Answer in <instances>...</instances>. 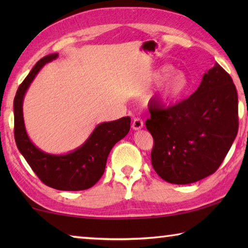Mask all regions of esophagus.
I'll use <instances>...</instances> for the list:
<instances>
[{
  "label": "esophagus",
  "instance_id": "obj_1",
  "mask_svg": "<svg viewBox=\"0 0 248 248\" xmlns=\"http://www.w3.org/2000/svg\"><path fill=\"white\" fill-rule=\"evenodd\" d=\"M143 128V120L141 118H134L132 123V129L133 130H140Z\"/></svg>",
  "mask_w": 248,
  "mask_h": 248
}]
</instances>
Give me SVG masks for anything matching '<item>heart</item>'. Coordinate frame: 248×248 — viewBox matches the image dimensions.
<instances>
[{"label": "heart", "instance_id": "heart-1", "mask_svg": "<svg viewBox=\"0 0 248 248\" xmlns=\"http://www.w3.org/2000/svg\"><path fill=\"white\" fill-rule=\"evenodd\" d=\"M171 71L169 65L163 66L154 74V81H161ZM188 84V78L183 72H173L162 82L158 87L156 94L154 95L155 102L161 105H169L178 99L186 92Z\"/></svg>", "mask_w": 248, "mask_h": 248}]
</instances>
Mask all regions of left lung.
I'll return each mask as SVG.
<instances>
[{
  "mask_svg": "<svg viewBox=\"0 0 248 248\" xmlns=\"http://www.w3.org/2000/svg\"><path fill=\"white\" fill-rule=\"evenodd\" d=\"M145 125L152 134L153 169L167 183L186 185L219 169L238 130L237 92L217 63L194 94L174 106L151 103Z\"/></svg>",
  "mask_w": 248,
  "mask_h": 248,
  "instance_id": "8db88e82",
  "label": "left lung"
}]
</instances>
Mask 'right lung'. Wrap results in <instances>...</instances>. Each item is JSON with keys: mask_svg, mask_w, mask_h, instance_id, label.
<instances>
[{"mask_svg": "<svg viewBox=\"0 0 248 248\" xmlns=\"http://www.w3.org/2000/svg\"><path fill=\"white\" fill-rule=\"evenodd\" d=\"M58 57L48 54L37 62L20 84L14 98V137L16 145L41 182L58 190L89 189L102 177L107 157L117 142L127 136L130 117L99 124L79 148L66 154H49L28 138L23 116V100L31 83L45 64Z\"/></svg>", "mask_w": 248, "mask_h": 248, "instance_id": "right-lung-1", "label": "right lung"}]
</instances>
